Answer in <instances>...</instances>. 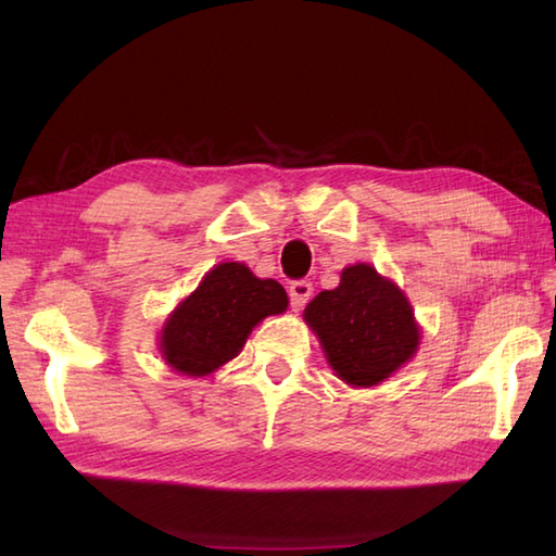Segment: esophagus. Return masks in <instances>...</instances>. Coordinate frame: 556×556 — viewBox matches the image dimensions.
Returning a JSON list of instances; mask_svg holds the SVG:
<instances>
[{
  "instance_id": "esophagus-1",
  "label": "esophagus",
  "mask_w": 556,
  "mask_h": 556,
  "mask_svg": "<svg viewBox=\"0 0 556 556\" xmlns=\"http://www.w3.org/2000/svg\"><path fill=\"white\" fill-rule=\"evenodd\" d=\"M313 296V285L308 279H296L289 285V299H291V308L301 311L305 303Z\"/></svg>"
}]
</instances>
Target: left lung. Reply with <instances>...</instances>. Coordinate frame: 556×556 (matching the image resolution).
<instances>
[{
  "label": "left lung",
  "mask_w": 556,
  "mask_h": 556,
  "mask_svg": "<svg viewBox=\"0 0 556 556\" xmlns=\"http://www.w3.org/2000/svg\"><path fill=\"white\" fill-rule=\"evenodd\" d=\"M305 323L320 337L332 370L353 387L387 380L413 358L420 339L404 293L363 263L341 271L337 289L317 293Z\"/></svg>",
  "instance_id": "1"
}]
</instances>
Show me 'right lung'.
Segmentation results:
<instances>
[{
  "label": "right lung",
  "instance_id": "add662e5",
  "mask_svg": "<svg viewBox=\"0 0 556 556\" xmlns=\"http://www.w3.org/2000/svg\"><path fill=\"white\" fill-rule=\"evenodd\" d=\"M287 305L279 281L257 279L241 263H222L172 313L162 329V356L174 370L203 377L231 361L263 317Z\"/></svg>",
  "mask_w": 556,
  "mask_h": 556
}]
</instances>
